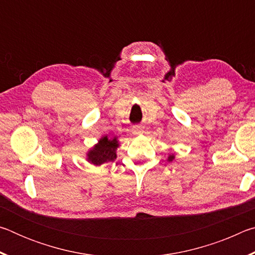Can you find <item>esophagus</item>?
I'll return each mask as SVG.
<instances>
[{"instance_id": "esophagus-1", "label": "esophagus", "mask_w": 255, "mask_h": 255, "mask_svg": "<svg viewBox=\"0 0 255 255\" xmlns=\"http://www.w3.org/2000/svg\"><path fill=\"white\" fill-rule=\"evenodd\" d=\"M131 130L133 133H135V135H139V133L144 132V127L141 126V125H136V126L132 127Z\"/></svg>"}]
</instances>
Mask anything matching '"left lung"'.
<instances>
[{
    "instance_id": "8db88e82",
    "label": "left lung",
    "mask_w": 255,
    "mask_h": 255,
    "mask_svg": "<svg viewBox=\"0 0 255 255\" xmlns=\"http://www.w3.org/2000/svg\"><path fill=\"white\" fill-rule=\"evenodd\" d=\"M173 158H174V155H170L169 158H167V159H169V161H172V159H173Z\"/></svg>"
}]
</instances>
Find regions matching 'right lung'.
Instances as JSON below:
<instances>
[{"label":"right lung","mask_w":255,"mask_h":255,"mask_svg":"<svg viewBox=\"0 0 255 255\" xmlns=\"http://www.w3.org/2000/svg\"><path fill=\"white\" fill-rule=\"evenodd\" d=\"M119 146L117 138L109 139L108 136L102 137L99 143L88 153V159L94 165H101L103 163L112 162L116 159V149Z\"/></svg>","instance_id":"add662e5"}]
</instances>
